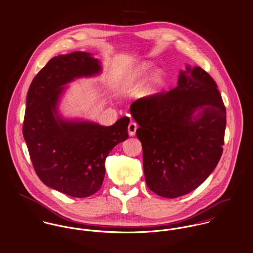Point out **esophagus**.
<instances>
[{
	"label": "esophagus",
	"mask_w": 253,
	"mask_h": 253,
	"mask_svg": "<svg viewBox=\"0 0 253 253\" xmlns=\"http://www.w3.org/2000/svg\"><path fill=\"white\" fill-rule=\"evenodd\" d=\"M137 129H138V125H137V123H135V122H130V123H129V126H128V132H129V135H130L131 137H133V136H135V135H136V131H137Z\"/></svg>",
	"instance_id": "34e87169"
}]
</instances>
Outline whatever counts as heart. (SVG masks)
Returning a JSON list of instances; mask_svg holds the SVG:
<instances>
[{"mask_svg":"<svg viewBox=\"0 0 253 253\" xmlns=\"http://www.w3.org/2000/svg\"><path fill=\"white\" fill-rule=\"evenodd\" d=\"M150 68H151V64L146 63V62L141 63L140 65H138L136 68H134L131 71V73L129 74L128 78H127V81H126L127 86L131 89H134L135 87H137V85L140 84V81L147 74V72L149 71ZM163 77H164V74L160 70H157L152 74V76L150 78V84L148 86V91L149 92H151L152 89L156 85L159 84L162 82Z\"/></svg>","mask_w":253,"mask_h":253,"instance_id":"1","label":"heart"}]
</instances>
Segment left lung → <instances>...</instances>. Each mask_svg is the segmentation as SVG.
Instances as JSON below:
<instances>
[{"label":"left lung","mask_w":253,"mask_h":253,"mask_svg":"<svg viewBox=\"0 0 253 253\" xmlns=\"http://www.w3.org/2000/svg\"><path fill=\"white\" fill-rule=\"evenodd\" d=\"M148 188L176 198L202 184L223 151L226 109L213 79L202 68L179 73L177 85L134 102Z\"/></svg>","instance_id":"1"}]
</instances>
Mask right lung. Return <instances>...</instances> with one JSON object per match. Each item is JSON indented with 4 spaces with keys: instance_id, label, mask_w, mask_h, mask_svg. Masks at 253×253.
<instances>
[{
    "instance_id": "1",
    "label": "right lung",
    "mask_w": 253,
    "mask_h": 253,
    "mask_svg": "<svg viewBox=\"0 0 253 253\" xmlns=\"http://www.w3.org/2000/svg\"><path fill=\"white\" fill-rule=\"evenodd\" d=\"M100 72L97 59L76 51L50 59L29 87L23 137L33 167L46 186L71 197L91 196L101 188L107 156L129 136L127 116L107 127L58 114L63 85Z\"/></svg>"
}]
</instances>
